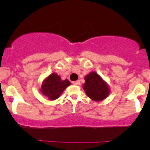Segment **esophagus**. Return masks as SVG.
<instances>
[{
  "label": "esophagus",
  "instance_id": "esophagus-1",
  "mask_svg": "<svg viewBox=\"0 0 150 150\" xmlns=\"http://www.w3.org/2000/svg\"><path fill=\"white\" fill-rule=\"evenodd\" d=\"M72 84L75 85V86H79V85L81 84V82H80V81H74V82H72Z\"/></svg>",
  "mask_w": 150,
  "mask_h": 150
}]
</instances>
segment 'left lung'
I'll return each mask as SVG.
<instances>
[{
	"mask_svg": "<svg viewBox=\"0 0 150 150\" xmlns=\"http://www.w3.org/2000/svg\"><path fill=\"white\" fill-rule=\"evenodd\" d=\"M83 89L86 95L92 100L99 102L105 99L110 93L108 84L96 72L85 76Z\"/></svg>",
	"mask_w": 150,
	"mask_h": 150,
	"instance_id": "8db88e82",
	"label": "left lung"
}]
</instances>
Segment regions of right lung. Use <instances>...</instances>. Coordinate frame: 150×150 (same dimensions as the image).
Wrapping results in <instances>:
<instances>
[{"mask_svg": "<svg viewBox=\"0 0 150 150\" xmlns=\"http://www.w3.org/2000/svg\"><path fill=\"white\" fill-rule=\"evenodd\" d=\"M71 83L67 79L62 81L61 77L54 72L44 79L40 88V92L49 100H55L64 92Z\"/></svg>", "mask_w": 150, "mask_h": 150, "instance_id": "right-lung-1", "label": "right lung"}]
</instances>
